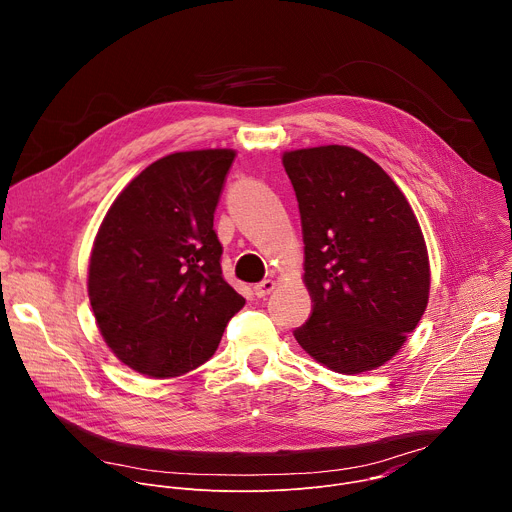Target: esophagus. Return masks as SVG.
<instances>
[{"label": "esophagus", "mask_w": 512, "mask_h": 512, "mask_svg": "<svg viewBox=\"0 0 512 512\" xmlns=\"http://www.w3.org/2000/svg\"><path fill=\"white\" fill-rule=\"evenodd\" d=\"M273 289H275V281H273V279H263V281H259V283L255 285V296H257V298H265V296L271 294Z\"/></svg>", "instance_id": "esophagus-1"}]
</instances>
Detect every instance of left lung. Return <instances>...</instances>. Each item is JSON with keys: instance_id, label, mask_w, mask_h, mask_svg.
<instances>
[{"instance_id": "8db88e82", "label": "left lung", "mask_w": 512, "mask_h": 512, "mask_svg": "<svg viewBox=\"0 0 512 512\" xmlns=\"http://www.w3.org/2000/svg\"><path fill=\"white\" fill-rule=\"evenodd\" d=\"M304 235V283L314 302L294 330L324 367H383L419 324L429 259L417 218L389 174L348 145L283 154Z\"/></svg>"}]
</instances>
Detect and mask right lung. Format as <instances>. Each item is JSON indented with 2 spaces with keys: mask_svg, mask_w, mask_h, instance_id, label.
I'll return each instance as SVG.
<instances>
[{
  "mask_svg": "<svg viewBox=\"0 0 512 512\" xmlns=\"http://www.w3.org/2000/svg\"><path fill=\"white\" fill-rule=\"evenodd\" d=\"M233 160V150L170 154L125 186L99 227L89 300L107 346L141 375L200 367L245 306L212 229Z\"/></svg>",
  "mask_w": 512,
  "mask_h": 512,
  "instance_id": "1",
  "label": "right lung"
}]
</instances>
